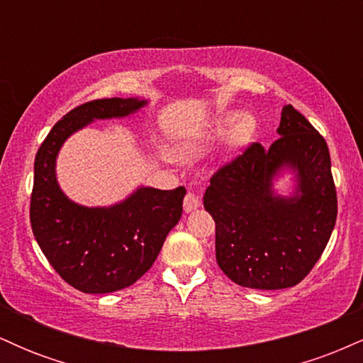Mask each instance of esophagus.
I'll return each mask as SVG.
<instances>
[{
  "mask_svg": "<svg viewBox=\"0 0 363 363\" xmlns=\"http://www.w3.org/2000/svg\"><path fill=\"white\" fill-rule=\"evenodd\" d=\"M199 206H201V199H199L198 196L193 194V193H187L186 198H184V211H186V213H191V211L198 210Z\"/></svg>",
  "mask_w": 363,
  "mask_h": 363,
  "instance_id": "34e87169",
  "label": "esophagus"
}]
</instances>
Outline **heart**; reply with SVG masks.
Instances as JSON below:
<instances>
[{
	"instance_id": "heart-1",
	"label": "heart",
	"mask_w": 363,
	"mask_h": 363,
	"mask_svg": "<svg viewBox=\"0 0 363 363\" xmlns=\"http://www.w3.org/2000/svg\"><path fill=\"white\" fill-rule=\"evenodd\" d=\"M259 131V121L252 112H227L211 121L205 128L182 145L181 157L196 158L225 141L228 153L247 150Z\"/></svg>"
}]
</instances>
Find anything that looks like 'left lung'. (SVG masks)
<instances>
[{"label":"left lung","instance_id":"obj_1","mask_svg":"<svg viewBox=\"0 0 363 363\" xmlns=\"http://www.w3.org/2000/svg\"><path fill=\"white\" fill-rule=\"evenodd\" d=\"M278 138L252 145L211 177L205 210L216 223V262L237 285L281 290L309 274L336 223L326 141L291 106ZM285 175L291 184L278 191Z\"/></svg>","mask_w":363,"mask_h":363}]
</instances>
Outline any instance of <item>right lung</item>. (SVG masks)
Wrapping results in <instances>:
<instances>
[{
  "instance_id": "add662e5",
  "label": "right lung",
  "mask_w": 363,
  "mask_h": 363,
  "mask_svg": "<svg viewBox=\"0 0 363 363\" xmlns=\"http://www.w3.org/2000/svg\"><path fill=\"white\" fill-rule=\"evenodd\" d=\"M148 102L112 97L83 104L54 124L35 155L32 232L62 280L85 294L123 290L152 268L165 237L181 220L186 189L138 186L114 205L85 206L61 189L57 155L69 136L94 121L131 118Z\"/></svg>"
}]
</instances>
